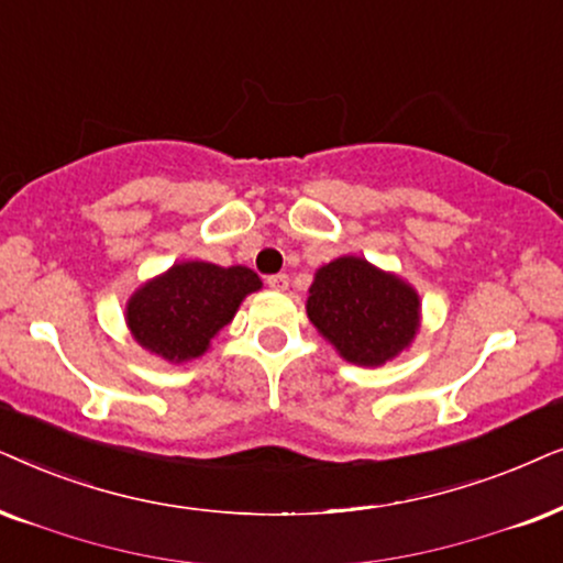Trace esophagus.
Wrapping results in <instances>:
<instances>
[{
    "mask_svg": "<svg viewBox=\"0 0 563 563\" xmlns=\"http://www.w3.org/2000/svg\"><path fill=\"white\" fill-rule=\"evenodd\" d=\"M267 286L273 290H286L288 288V275L286 273H277L267 277Z\"/></svg>",
    "mask_w": 563,
    "mask_h": 563,
    "instance_id": "obj_1",
    "label": "esophagus"
}]
</instances>
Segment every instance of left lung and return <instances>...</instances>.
Here are the masks:
<instances>
[{
    "mask_svg": "<svg viewBox=\"0 0 563 563\" xmlns=\"http://www.w3.org/2000/svg\"><path fill=\"white\" fill-rule=\"evenodd\" d=\"M311 324L357 365H380L415 340L419 298L396 275L360 257L329 262L309 290Z\"/></svg>",
    "mask_w": 563,
    "mask_h": 563,
    "instance_id": "1",
    "label": "left lung"
}]
</instances>
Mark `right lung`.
<instances>
[{"label":"right lung","instance_id":"1","mask_svg":"<svg viewBox=\"0 0 563 563\" xmlns=\"http://www.w3.org/2000/svg\"><path fill=\"white\" fill-rule=\"evenodd\" d=\"M260 286L250 267L183 262L136 290L125 317L141 347L169 363H183L203 355L213 336L234 319L242 298Z\"/></svg>","mask_w":563,"mask_h":563}]
</instances>
